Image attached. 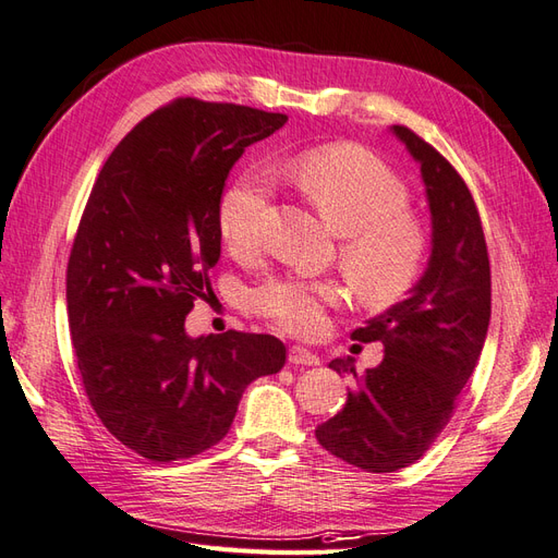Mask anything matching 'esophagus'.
<instances>
[{"mask_svg": "<svg viewBox=\"0 0 558 558\" xmlns=\"http://www.w3.org/2000/svg\"><path fill=\"white\" fill-rule=\"evenodd\" d=\"M289 362L295 366H317L319 364V355L317 352H312L303 345H293L289 350Z\"/></svg>", "mask_w": 558, "mask_h": 558, "instance_id": "34e87169", "label": "esophagus"}]
</instances>
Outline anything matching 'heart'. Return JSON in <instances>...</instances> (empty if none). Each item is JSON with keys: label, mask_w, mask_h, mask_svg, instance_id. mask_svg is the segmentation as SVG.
Listing matches in <instances>:
<instances>
[{"label": "heart", "mask_w": 558, "mask_h": 558, "mask_svg": "<svg viewBox=\"0 0 558 558\" xmlns=\"http://www.w3.org/2000/svg\"><path fill=\"white\" fill-rule=\"evenodd\" d=\"M293 182L341 234L338 260L364 305H392L424 271L428 234L410 210V189L386 162L362 146L333 144L307 151L291 168ZM269 180L246 172L229 184L217 203V229L234 255L260 246ZM329 279L269 277L253 291V305L281 329L301 336L322 331L326 310L341 303Z\"/></svg>", "instance_id": "heart-1"}]
</instances>
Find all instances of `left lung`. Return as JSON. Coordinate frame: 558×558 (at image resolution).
<instances>
[{"label":"left lung","mask_w":558,"mask_h":558,"mask_svg":"<svg viewBox=\"0 0 558 558\" xmlns=\"http://www.w3.org/2000/svg\"><path fill=\"white\" fill-rule=\"evenodd\" d=\"M392 132L421 166L433 217V251L412 295L366 322L352 338L384 343V362L362 376L352 360H333L357 390L317 426L326 452L348 464L390 473L414 464L452 418L490 324V257L466 182L438 148L404 125Z\"/></svg>","instance_id":"left-lung-1"}]
</instances>
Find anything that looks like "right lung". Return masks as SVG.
Returning <instances> with one entry per match:
<instances>
[{"mask_svg": "<svg viewBox=\"0 0 558 558\" xmlns=\"http://www.w3.org/2000/svg\"><path fill=\"white\" fill-rule=\"evenodd\" d=\"M287 120L194 97L160 106L113 148L80 217L65 269L77 369L108 433L154 464L220 442L241 392L287 362L269 333L184 331L220 260L229 170Z\"/></svg>", "mask_w": 558, "mask_h": 558, "instance_id": "right-lung-1", "label": "right lung"}]
</instances>
